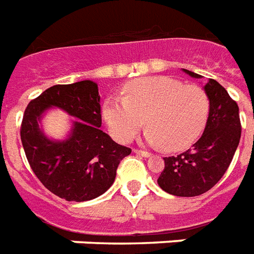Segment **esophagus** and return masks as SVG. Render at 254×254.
<instances>
[{"label":"esophagus","instance_id":"esophagus-1","mask_svg":"<svg viewBox=\"0 0 254 254\" xmlns=\"http://www.w3.org/2000/svg\"><path fill=\"white\" fill-rule=\"evenodd\" d=\"M133 152H134V153H137V155L142 156V157H149V156H151V153H149V152L141 151V149H134Z\"/></svg>","mask_w":254,"mask_h":254}]
</instances>
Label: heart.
Returning <instances> with one entry per match:
<instances>
[{"mask_svg": "<svg viewBox=\"0 0 254 254\" xmlns=\"http://www.w3.org/2000/svg\"><path fill=\"white\" fill-rule=\"evenodd\" d=\"M210 113V99L202 87L183 84L167 76L133 80L122 98L110 97L103 103V120L113 137L127 142L144 124L149 144L176 151L191 145L200 136Z\"/></svg>", "mask_w": 254, "mask_h": 254, "instance_id": "obj_1", "label": "heart"}]
</instances>
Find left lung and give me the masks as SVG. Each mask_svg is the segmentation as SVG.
<instances>
[{"label":"left lung","instance_id":"1","mask_svg":"<svg viewBox=\"0 0 254 254\" xmlns=\"http://www.w3.org/2000/svg\"><path fill=\"white\" fill-rule=\"evenodd\" d=\"M192 78H202L183 68ZM204 91L210 99V113L203 134L191 149L164 157V170L157 183L176 196H198L217 185L232 163L241 138V122L236 101L217 80L208 79Z\"/></svg>","mask_w":254,"mask_h":254}]
</instances>
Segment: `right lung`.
<instances>
[{
  "instance_id": "1",
  "label": "right lung",
  "mask_w": 254,
  "mask_h": 254,
  "mask_svg": "<svg viewBox=\"0 0 254 254\" xmlns=\"http://www.w3.org/2000/svg\"><path fill=\"white\" fill-rule=\"evenodd\" d=\"M98 84L80 80L56 84L29 102L21 124V142L37 179L68 202H84L106 192L120 161L132 149L102 132ZM59 107L78 118L64 140H51L40 127L42 114Z\"/></svg>"
}]
</instances>
